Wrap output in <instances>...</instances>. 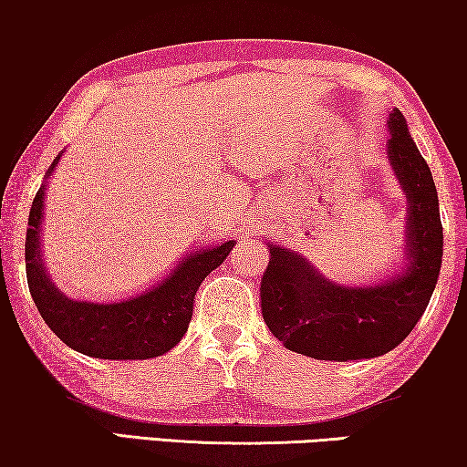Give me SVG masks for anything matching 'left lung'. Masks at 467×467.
<instances>
[{"label": "left lung", "instance_id": "8db88e82", "mask_svg": "<svg viewBox=\"0 0 467 467\" xmlns=\"http://www.w3.org/2000/svg\"><path fill=\"white\" fill-rule=\"evenodd\" d=\"M387 125V157L408 203L404 265L379 283L342 285L296 248L267 242L261 312L293 353L323 361L385 355L414 329L436 289L444 246L436 184L398 108Z\"/></svg>", "mask_w": 467, "mask_h": 467}]
</instances>
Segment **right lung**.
<instances>
[{
    "mask_svg": "<svg viewBox=\"0 0 467 467\" xmlns=\"http://www.w3.org/2000/svg\"><path fill=\"white\" fill-rule=\"evenodd\" d=\"M55 157L29 210L25 267L31 297L50 331L69 348L95 359H152L182 340L202 280L232 253L234 240L193 248L157 285L119 302H91L63 293L50 280L42 254V223L47 181L59 163Z\"/></svg>",
    "mask_w": 467,
    "mask_h": 467,
    "instance_id": "obj_1",
    "label": "right lung"
}]
</instances>
